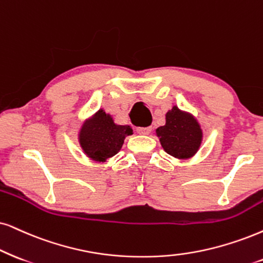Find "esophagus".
<instances>
[{
    "label": "esophagus",
    "instance_id": "esophagus-1",
    "mask_svg": "<svg viewBox=\"0 0 263 263\" xmlns=\"http://www.w3.org/2000/svg\"><path fill=\"white\" fill-rule=\"evenodd\" d=\"M152 131L151 126H147V127H137V132L141 135H149Z\"/></svg>",
    "mask_w": 263,
    "mask_h": 263
}]
</instances>
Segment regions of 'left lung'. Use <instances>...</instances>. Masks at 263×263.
Instances as JSON below:
<instances>
[{
    "label": "left lung",
    "instance_id": "1",
    "mask_svg": "<svg viewBox=\"0 0 263 263\" xmlns=\"http://www.w3.org/2000/svg\"><path fill=\"white\" fill-rule=\"evenodd\" d=\"M166 153L175 158H191L200 147L202 132L192 115L174 107L166 114V124L156 129Z\"/></svg>",
    "mask_w": 263,
    "mask_h": 263
}]
</instances>
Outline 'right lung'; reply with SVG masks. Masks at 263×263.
Segmentation results:
<instances>
[{"instance_id": "1", "label": "right lung", "mask_w": 263, "mask_h": 263, "mask_svg": "<svg viewBox=\"0 0 263 263\" xmlns=\"http://www.w3.org/2000/svg\"><path fill=\"white\" fill-rule=\"evenodd\" d=\"M132 135L129 126L115 125L111 116L99 110L80 132V144L93 160L104 161L120 151L126 136Z\"/></svg>"}]
</instances>
